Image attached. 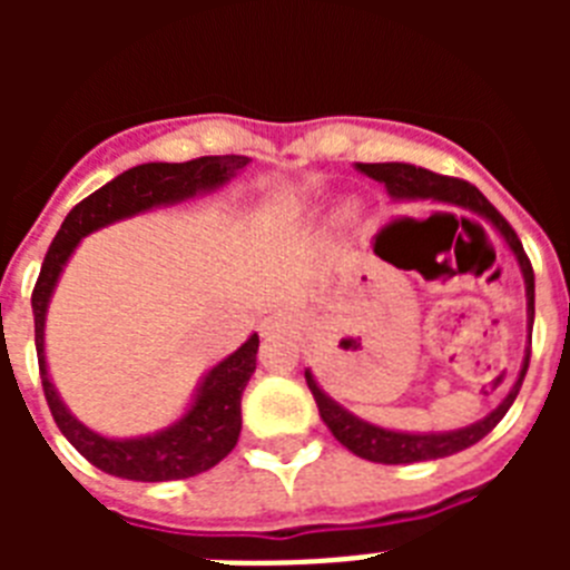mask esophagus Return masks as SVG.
Listing matches in <instances>:
<instances>
[{"mask_svg":"<svg viewBox=\"0 0 570 570\" xmlns=\"http://www.w3.org/2000/svg\"><path fill=\"white\" fill-rule=\"evenodd\" d=\"M291 328H294V320H291V314H285V311H276V314H271L268 320L262 322V334L265 336L288 334Z\"/></svg>","mask_w":570,"mask_h":570,"instance_id":"esophagus-1","label":"esophagus"}]
</instances>
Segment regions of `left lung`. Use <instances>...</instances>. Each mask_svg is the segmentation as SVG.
Here are the masks:
<instances>
[{"label": "left lung", "instance_id": "left-lung-1", "mask_svg": "<svg viewBox=\"0 0 570 570\" xmlns=\"http://www.w3.org/2000/svg\"><path fill=\"white\" fill-rule=\"evenodd\" d=\"M356 168L362 174H367L371 179L382 183L387 188V194L394 199H440L448 205H460V208L476 210L480 216H485L493 228L500 230L502 239L508 242V248L513 250L517 262H520L522 276H525V296H528V320H531L533 328V268L531 259L522 250V242L517 236V230L508 225L505 216L488 203L480 190L473 188L465 179H456V176H442L428 168H416V165L405 163H360ZM528 360H531V347H528L525 362H522L520 380L513 382V387L508 391L505 400L493 407L485 420L473 422V425L460 428V431H448V434H400V431H385L380 425H371V422L360 420L351 411H345L342 405H336L328 394H322V387L316 385L314 374L305 371V382H308L311 394H314L316 407H320L322 422L331 428V434L342 442V445L351 451V454L362 456V460L371 462H385V465H405V462H422V460H440V456H451L456 451H465L473 442H480L482 436L491 434L497 422L508 414V407L513 405L517 394H520L522 380H525Z\"/></svg>", "mask_w": 570, "mask_h": 570}]
</instances>
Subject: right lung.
I'll return each instance as SVG.
<instances>
[{"mask_svg":"<svg viewBox=\"0 0 570 570\" xmlns=\"http://www.w3.org/2000/svg\"><path fill=\"white\" fill-rule=\"evenodd\" d=\"M248 156H199L190 163H148L125 170L108 185L85 196L77 208L65 216L62 228L57 230L45 254L42 271L33 285V325H37V356L42 391L48 400L53 422L59 425L68 442L79 454L110 476L136 482H168L188 480L196 473L208 471L216 462L234 451L242 431V391L248 385L250 374L256 371V351L259 336H250L239 351L214 365L203 380L196 400L188 414L170 428L154 436L139 440H108L97 431L85 428L77 416L59 400L57 387L48 376L45 365V311H48L50 294L62 274L65 262L73 254L82 236L99 230L105 225L134 216L139 210L170 205L188 196L214 190L225 185L236 170L248 165Z\"/></svg>","mask_w":570,"mask_h":570,"instance_id":"obj_1","label":"right lung"}]
</instances>
